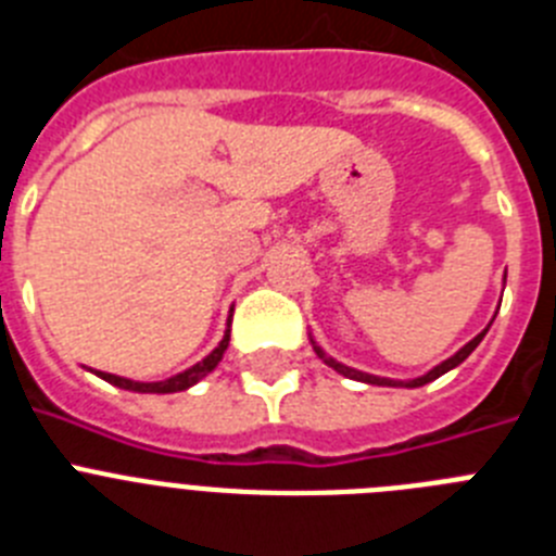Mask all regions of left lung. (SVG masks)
Returning a JSON list of instances; mask_svg holds the SVG:
<instances>
[{"mask_svg":"<svg viewBox=\"0 0 556 556\" xmlns=\"http://www.w3.org/2000/svg\"><path fill=\"white\" fill-rule=\"evenodd\" d=\"M504 283H507V275H504ZM495 314H498V312H495ZM493 320H495V317H493ZM493 320L488 323V328H484V331H479V333H476L473 339H470V342H465V345H462L459 351L454 353V356H448V358H445V362H440V365H434V367H431L429 372H424V376H417V378H404V381H401V378L372 376V372H365V370H356V367L342 365V362H337V358L328 356V353L323 351L320 342H317V339H314L312 333H308V339H312L314 353H317V356H320L323 362H326V365L331 367V370H337L339 376L353 378V381H362V384H372V387H406V390H412V387H424V384H429V381H434V378L445 376V372H448V370H454V367H459L462 362H465V358H468L470 353L476 351V348H479V342H481V339H484V333L490 331V326H493Z\"/></svg>","mask_w":556,"mask_h":556,"instance_id":"1","label":"left lung"}]
</instances>
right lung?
Here are the masks:
<instances>
[{
	"instance_id": "obj_1",
	"label": "right lung",
	"mask_w": 556,
	"mask_h": 556,
	"mask_svg": "<svg viewBox=\"0 0 556 556\" xmlns=\"http://www.w3.org/2000/svg\"><path fill=\"white\" fill-rule=\"evenodd\" d=\"M233 312V308H230ZM228 342H230V314H228V328H225L223 339H219V345L208 353L205 358H200L198 365L186 367L184 372H175V376L164 378V381H132V378L125 376H113V372H102V370H91L108 381V384L119 387V390H130V392H150V395H169V392H184L189 387H194L198 381H203L214 367L223 362V353L228 351Z\"/></svg>"
}]
</instances>
